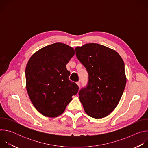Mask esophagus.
Returning <instances> with one entry per match:
<instances>
[{
    "label": "esophagus",
    "instance_id": "34e87169",
    "mask_svg": "<svg viewBox=\"0 0 148 148\" xmlns=\"http://www.w3.org/2000/svg\"><path fill=\"white\" fill-rule=\"evenodd\" d=\"M77 86H78V87H79V88H80V86H81L80 82H77Z\"/></svg>",
    "mask_w": 148,
    "mask_h": 148
}]
</instances>
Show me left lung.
Wrapping results in <instances>:
<instances>
[{
  "instance_id": "left-lung-1",
  "label": "left lung",
  "mask_w": 148,
  "mask_h": 148,
  "mask_svg": "<svg viewBox=\"0 0 148 148\" xmlns=\"http://www.w3.org/2000/svg\"><path fill=\"white\" fill-rule=\"evenodd\" d=\"M76 56L88 73V83L79 92L86 113L96 119L110 115L123 92L126 77L124 62L114 50L97 43L75 48Z\"/></svg>"
}]
</instances>
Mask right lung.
Wrapping results in <instances>:
<instances>
[{
	"label": "right lung",
	"instance_id": "add662e5",
	"mask_svg": "<svg viewBox=\"0 0 148 148\" xmlns=\"http://www.w3.org/2000/svg\"><path fill=\"white\" fill-rule=\"evenodd\" d=\"M75 54L67 45L56 43L34 53L26 67V89L34 107L43 115L56 118L64 112L78 87L69 80L66 64Z\"/></svg>",
	"mask_w": 148,
	"mask_h": 148
}]
</instances>
